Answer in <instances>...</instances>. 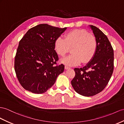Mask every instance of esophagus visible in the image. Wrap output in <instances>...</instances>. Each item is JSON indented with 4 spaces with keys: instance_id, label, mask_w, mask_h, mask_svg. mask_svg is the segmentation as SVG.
Listing matches in <instances>:
<instances>
[{
    "instance_id": "34e87169",
    "label": "esophagus",
    "mask_w": 124,
    "mask_h": 124,
    "mask_svg": "<svg viewBox=\"0 0 124 124\" xmlns=\"http://www.w3.org/2000/svg\"><path fill=\"white\" fill-rule=\"evenodd\" d=\"M70 69V68L69 67V66H65V70H68V69Z\"/></svg>"
}]
</instances>
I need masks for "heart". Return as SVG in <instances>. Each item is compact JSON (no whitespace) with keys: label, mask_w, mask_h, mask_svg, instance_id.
Wrapping results in <instances>:
<instances>
[{"label":"heart","mask_w":124,"mask_h":124,"mask_svg":"<svg viewBox=\"0 0 124 124\" xmlns=\"http://www.w3.org/2000/svg\"><path fill=\"white\" fill-rule=\"evenodd\" d=\"M56 53L63 56L71 48L70 55L63 58V64L73 66L87 63L92 59L96 53L97 43L95 37L83 29H75L69 32L65 38H57L54 43Z\"/></svg>","instance_id":"1"}]
</instances>
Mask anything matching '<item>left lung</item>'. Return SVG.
<instances>
[{
	"instance_id": "obj_1",
	"label": "left lung",
	"mask_w": 124,
	"mask_h": 124,
	"mask_svg": "<svg viewBox=\"0 0 124 124\" xmlns=\"http://www.w3.org/2000/svg\"><path fill=\"white\" fill-rule=\"evenodd\" d=\"M96 38L97 47L93 58L82 68H75L71 84L76 92L92 96L106 86L114 70V50L107 36L97 27L90 25Z\"/></svg>"
}]
</instances>
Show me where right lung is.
I'll use <instances>...</instances> for the list:
<instances>
[{"instance_id": "1", "label": "right lung", "mask_w": 124, "mask_h": 124, "mask_svg": "<svg viewBox=\"0 0 124 124\" xmlns=\"http://www.w3.org/2000/svg\"><path fill=\"white\" fill-rule=\"evenodd\" d=\"M66 29L40 24L30 29L20 41L15 70L25 90L35 94L45 93L64 71V65H56L59 57L54 43Z\"/></svg>"}]
</instances>
